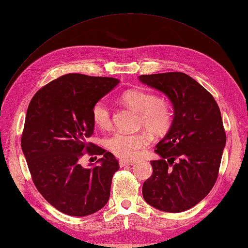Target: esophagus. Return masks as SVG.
<instances>
[{"label":"esophagus","instance_id":"1","mask_svg":"<svg viewBox=\"0 0 248 248\" xmlns=\"http://www.w3.org/2000/svg\"><path fill=\"white\" fill-rule=\"evenodd\" d=\"M134 161H129V160H120L119 161V166L120 167H124V166H129V165H133Z\"/></svg>","mask_w":248,"mask_h":248}]
</instances>
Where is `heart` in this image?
Here are the masks:
<instances>
[{"mask_svg": "<svg viewBox=\"0 0 248 248\" xmlns=\"http://www.w3.org/2000/svg\"><path fill=\"white\" fill-rule=\"evenodd\" d=\"M121 102L138 112V125L145 128L154 135H163L171 128L173 109L170 100L159 97L144 89H130L120 96ZM92 117L96 127L102 130L112 125V114L108 105L102 100L92 108ZM105 146L121 159H131L148 143L145 132H124L116 131L105 139Z\"/></svg>", "mask_w": 248, "mask_h": 248, "instance_id": "b5f03b06", "label": "heart"}]
</instances>
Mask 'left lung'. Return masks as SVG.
Wrapping results in <instances>:
<instances>
[{
    "mask_svg": "<svg viewBox=\"0 0 248 248\" xmlns=\"http://www.w3.org/2000/svg\"><path fill=\"white\" fill-rule=\"evenodd\" d=\"M140 81L164 93L173 105L171 128L155 146L160 160L143 184L147 203L179 213L207 196L218 176L226 133L213 96L183 72L140 76Z\"/></svg>",
    "mask_w": 248,
    "mask_h": 248,
    "instance_id": "1",
    "label": "left lung"
}]
</instances>
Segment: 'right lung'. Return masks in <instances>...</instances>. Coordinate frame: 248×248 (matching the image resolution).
I'll return each mask as SVG.
<instances>
[{
  "instance_id": "add662e5",
  "label": "right lung",
  "mask_w": 248,
  "mask_h": 248,
  "mask_svg": "<svg viewBox=\"0 0 248 248\" xmlns=\"http://www.w3.org/2000/svg\"><path fill=\"white\" fill-rule=\"evenodd\" d=\"M118 83L68 73L41 87L29 104L21 147L31 179L46 202L67 215L93 214L109 198L118 161L87 139L93 133V105ZM85 153L103 157L84 169L79 159Z\"/></svg>"
}]
</instances>
